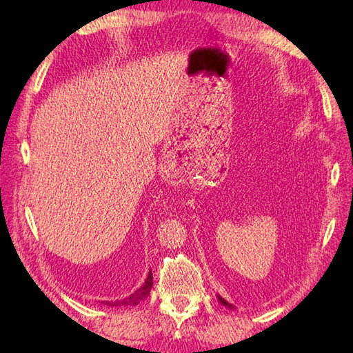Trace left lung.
Segmentation results:
<instances>
[{"mask_svg":"<svg viewBox=\"0 0 353 353\" xmlns=\"http://www.w3.org/2000/svg\"><path fill=\"white\" fill-rule=\"evenodd\" d=\"M218 301H219V303H221V305H223V306L228 307V309H236V307H234V305H232V303H230L228 301H225V299L221 297L219 294H218Z\"/></svg>","mask_w":353,"mask_h":353,"instance_id":"obj_1","label":"left lung"}]
</instances>
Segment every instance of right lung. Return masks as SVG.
Masks as SVG:
<instances>
[{
    "mask_svg": "<svg viewBox=\"0 0 353 353\" xmlns=\"http://www.w3.org/2000/svg\"><path fill=\"white\" fill-rule=\"evenodd\" d=\"M152 287H153V274H152V270H150V272H148L147 280L144 281V284L140 288H137L135 293L125 297L123 301H114V302L105 301L104 303L109 305V306H134V305H138L141 301H144V299L148 294H150Z\"/></svg>",
    "mask_w": 353,
    "mask_h": 353,
    "instance_id": "right-lung-1",
    "label": "right lung"
}]
</instances>
